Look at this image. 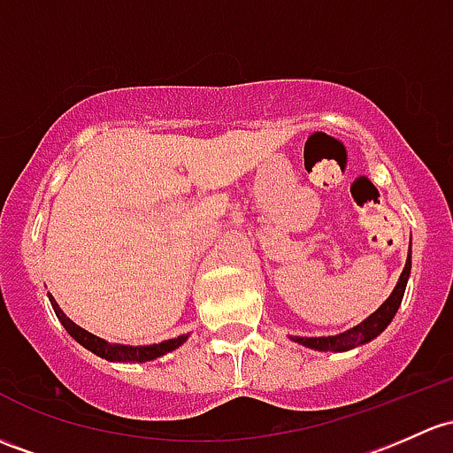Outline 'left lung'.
<instances>
[{"mask_svg":"<svg viewBox=\"0 0 453 453\" xmlns=\"http://www.w3.org/2000/svg\"><path fill=\"white\" fill-rule=\"evenodd\" d=\"M411 265L412 260H411V254H408L406 266H403L393 293L388 295V299L378 308V311L369 314V317H366L365 321H360L358 326L349 327V330L341 332V334L336 336H290V341L299 342V345L303 347H311V349H317V351H347V349H354V347L371 342L375 336H380L384 330H387L388 323L393 321L395 312H397L399 306H402L408 278H411Z\"/></svg>","mask_w":453,"mask_h":453,"instance_id":"obj_1","label":"left lung"}]
</instances>
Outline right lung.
<instances>
[{"label":"right lung","instance_id":"right-lung-1","mask_svg":"<svg viewBox=\"0 0 453 453\" xmlns=\"http://www.w3.org/2000/svg\"><path fill=\"white\" fill-rule=\"evenodd\" d=\"M50 302H51V308H54L56 317L60 319V323L65 326V330L69 332L71 336H73L75 341L80 342L82 347H87L88 351H93L95 356H99V358H106L111 360V363H147V360H156L160 358V356L169 354V351L178 349L182 342H187L188 334H182L178 336V339H169V341H163L158 342V345H121V342H108L104 339H99V336L90 334V332L84 330V327H80L78 323L71 321L66 314L60 311V306L56 303V299L50 295Z\"/></svg>","mask_w":453,"mask_h":453}]
</instances>
